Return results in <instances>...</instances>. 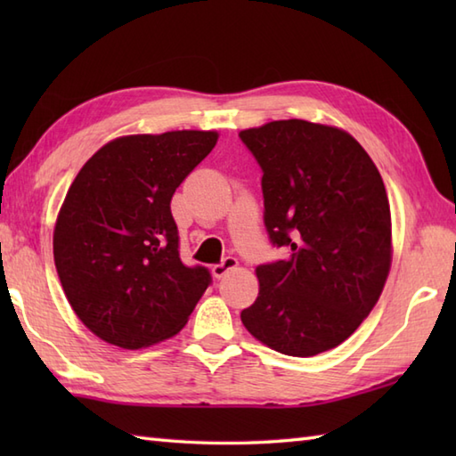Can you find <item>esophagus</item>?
<instances>
[{"label":"esophagus","mask_w":456,"mask_h":456,"mask_svg":"<svg viewBox=\"0 0 456 456\" xmlns=\"http://www.w3.org/2000/svg\"><path fill=\"white\" fill-rule=\"evenodd\" d=\"M237 266H239V260L235 256H227L225 260H223V263L213 266L211 273H213V276L221 280V278H225L231 273V270H235Z\"/></svg>","instance_id":"34e87169"}]
</instances>
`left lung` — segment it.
<instances>
[{"label": "left lung", "mask_w": 456, "mask_h": 456, "mask_svg": "<svg viewBox=\"0 0 456 456\" xmlns=\"http://www.w3.org/2000/svg\"><path fill=\"white\" fill-rule=\"evenodd\" d=\"M263 168L265 225L289 256L256 266L258 296L240 312L256 341L315 356L351 337L392 266L390 201L353 134L304 119L239 133Z\"/></svg>", "instance_id": "8db88e82"}]
</instances>
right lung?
Instances as JSON below:
<instances>
[{
	"label": "right lung",
	"mask_w": 456,
	"mask_h": 456,
	"mask_svg": "<svg viewBox=\"0 0 456 456\" xmlns=\"http://www.w3.org/2000/svg\"><path fill=\"white\" fill-rule=\"evenodd\" d=\"M217 139L193 129L125 134L68 188L54 265L68 304L102 341L137 351L170 338L208 289V268L182 265L170 200Z\"/></svg>",
	"instance_id": "add662e5"
}]
</instances>
